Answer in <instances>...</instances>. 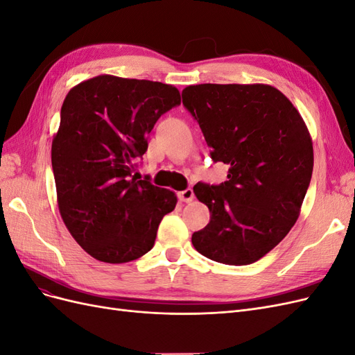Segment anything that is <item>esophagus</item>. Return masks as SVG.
Here are the masks:
<instances>
[{
  "label": "esophagus",
  "mask_w": 355,
  "mask_h": 355,
  "mask_svg": "<svg viewBox=\"0 0 355 355\" xmlns=\"http://www.w3.org/2000/svg\"><path fill=\"white\" fill-rule=\"evenodd\" d=\"M179 200L184 201V202H191L192 200H194V191H192L191 188H187L184 191H180L178 194Z\"/></svg>",
  "instance_id": "esophagus-1"
}]
</instances>
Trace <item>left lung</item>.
<instances>
[{
    "mask_svg": "<svg viewBox=\"0 0 355 355\" xmlns=\"http://www.w3.org/2000/svg\"><path fill=\"white\" fill-rule=\"evenodd\" d=\"M182 102L211 159L230 167L222 184L194 187L210 222L192 234V244L225 265L259 261L292 230L313 176V142L302 116L265 84L189 85Z\"/></svg>",
    "mask_w": 355,
    "mask_h": 355,
    "instance_id": "1",
    "label": "left lung"
}]
</instances>
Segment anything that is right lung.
Instances as JSON below:
<instances>
[{
	"instance_id": "1",
	"label": "right lung",
	"mask_w": 355,
	"mask_h": 355,
	"mask_svg": "<svg viewBox=\"0 0 355 355\" xmlns=\"http://www.w3.org/2000/svg\"><path fill=\"white\" fill-rule=\"evenodd\" d=\"M180 105L173 85L99 75L67 94L51 144L60 216L94 259L124 263L154 247L158 225L173 211V191L137 179L158 118Z\"/></svg>"
}]
</instances>
